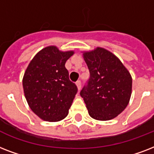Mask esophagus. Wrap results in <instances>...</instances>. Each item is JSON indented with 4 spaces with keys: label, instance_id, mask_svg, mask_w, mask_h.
Instances as JSON below:
<instances>
[{
    "label": "esophagus",
    "instance_id": "1",
    "mask_svg": "<svg viewBox=\"0 0 154 154\" xmlns=\"http://www.w3.org/2000/svg\"><path fill=\"white\" fill-rule=\"evenodd\" d=\"M81 81L80 80H78L76 82V86H77V88H78V90H80L81 89Z\"/></svg>",
    "mask_w": 154,
    "mask_h": 154
}]
</instances>
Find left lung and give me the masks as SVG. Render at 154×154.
Returning <instances> with one entry per match:
<instances>
[{
  "label": "left lung",
  "mask_w": 154,
  "mask_h": 154,
  "mask_svg": "<svg viewBox=\"0 0 154 154\" xmlns=\"http://www.w3.org/2000/svg\"><path fill=\"white\" fill-rule=\"evenodd\" d=\"M90 78L80 91L91 117L109 120L125 109L132 94V77L119 58L106 49L83 52Z\"/></svg>",
  "instance_id": "8db88e82"
}]
</instances>
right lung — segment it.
Returning <instances> with one entry per match:
<instances>
[{
	"instance_id": "1",
	"label": "right lung",
	"mask_w": 154,
	"mask_h": 154,
	"mask_svg": "<svg viewBox=\"0 0 154 154\" xmlns=\"http://www.w3.org/2000/svg\"><path fill=\"white\" fill-rule=\"evenodd\" d=\"M74 51H61L55 46L39 51L27 66L24 94L29 108L42 120L56 122L68 115L78 88L69 79L65 67Z\"/></svg>"
}]
</instances>
